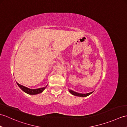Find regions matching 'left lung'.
<instances>
[{
	"label": "left lung",
	"mask_w": 127,
	"mask_h": 127,
	"mask_svg": "<svg viewBox=\"0 0 127 127\" xmlns=\"http://www.w3.org/2000/svg\"><path fill=\"white\" fill-rule=\"evenodd\" d=\"M70 93L71 94H72V95H75V96H82V97H85V96H87L89 95H90L91 94H92L93 93L92 92H91V93H86V94H81V93H77V92H75L73 91H71V90H69Z\"/></svg>",
	"instance_id": "obj_1"
}]
</instances>
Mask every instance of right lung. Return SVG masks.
Segmentation results:
<instances>
[{
	"label": "right lung",
	"instance_id": "right-lung-1",
	"mask_svg": "<svg viewBox=\"0 0 127 127\" xmlns=\"http://www.w3.org/2000/svg\"><path fill=\"white\" fill-rule=\"evenodd\" d=\"M17 84L19 86V87H20L23 91H24L25 92H26L27 94H31V95H34V94L41 93V92H42L43 91H44L46 88L45 87L43 88H40L38 89H34V90H32V89H29L27 87H25V86L21 85L18 83H17Z\"/></svg>",
	"mask_w": 127,
	"mask_h": 127
}]
</instances>
